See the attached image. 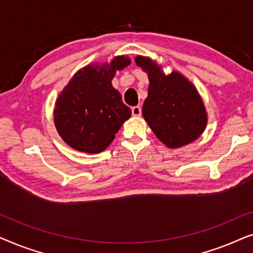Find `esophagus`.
I'll return each instance as SVG.
<instances>
[{
	"label": "esophagus",
	"mask_w": 253,
	"mask_h": 253,
	"mask_svg": "<svg viewBox=\"0 0 253 253\" xmlns=\"http://www.w3.org/2000/svg\"><path fill=\"white\" fill-rule=\"evenodd\" d=\"M131 113H132L133 116H140L141 115V108L140 106H134L131 108Z\"/></svg>",
	"instance_id": "1"
}]
</instances>
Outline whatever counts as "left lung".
Instances as JSON below:
<instances>
[{
	"instance_id": "8db88e82",
	"label": "left lung",
	"mask_w": 253,
	"mask_h": 253,
	"mask_svg": "<svg viewBox=\"0 0 253 253\" xmlns=\"http://www.w3.org/2000/svg\"><path fill=\"white\" fill-rule=\"evenodd\" d=\"M136 63L150 79L143 116L155 136L170 148L196 140L205 130L207 117L195 86L178 72L166 76L150 58L138 56Z\"/></svg>"
}]
</instances>
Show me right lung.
I'll return each instance as SVG.
<instances>
[{"instance_id":"add662e5","label":"right lung","mask_w":253,"mask_h":253,"mask_svg":"<svg viewBox=\"0 0 253 253\" xmlns=\"http://www.w3.org/2000/svg\"><path fill=\"white\" fill-rule=\"evenodd\" d=\"M130 64L119 56L110 65H87L79 70L56 100L55 126L67 144L86 153H100L108 147L131 109L112 85L117 69Z\"/></svg>"}]
</instances>
